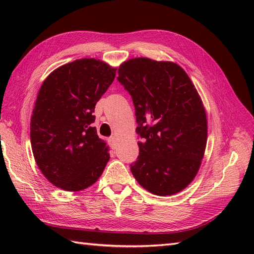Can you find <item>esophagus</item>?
Segmentation results:
<instances>
[{
    "label": "esophagus",
    "instance_id": "1",
    "mask_svg": "<svg viewBox=\"0 0 254 254\" xmlns=\"http://www.w3.org/2000/svg\"><path fill=\"white\" fill-rule=\"evenodd\" d=\"M109 144H110V147L112 149H116L117 146H118V142H117V138L113 136V137H110L109 138Z\"/></svg>",
    "mask_w": 254,
    "mask_h": 254
}]
</instances>
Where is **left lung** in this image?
<instances>
[{"label":"left lung","instance_id":"left-lung-1","mask_svg":"<svg viewBox=\"0 0 254 254\" xmlns=\"http://www.w3.org/2000/svg\"><path fill=\"white\" fill-rule=\"evenodd\" d=\"M132 96L141 136L131 171L145 190L159 196L181 192L197 175L207 142L201 96L180 65L134 58L118 69Z\"/></svg>","mask_w":254,"mask_h":254}]
</instances>
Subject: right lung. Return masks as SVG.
I'll return each mask as SVG.
<instances>
[{
	"mask_svg": "<svg viewBox=\"0 0 254 254\" xmlns=\"http://www.w3.org/2000/svg\"><path fill=\"white\" fill-rule=\"evenodd\" d=\"M116 72L104 61L84 58L56 68L42 83L30 119V143L40 171L55 187L82 191L104 172L109 146L91 123Z\"/></svg>",
	"mask_w": 254,
	"mask_h": 254,
	"instance_id": "right-lung-1",
	"label": "right lung"
}]
</instances>
